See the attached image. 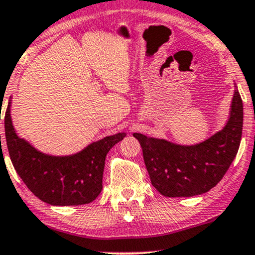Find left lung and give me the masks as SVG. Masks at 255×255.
Listing matches in <instances>:
<instances>
[{"label":"left lung","mask_w":255,"mask_h":255,"mask_svg":"<svg viewBox=\"0 0 255 255\" xmlns=\"http://www.w3.org/2000/svg\"><path fill=\"white\" fill-rule=\"evenodd\" d=\"M236 87L229 121L201 143L181 145L134 133L154 188L165 197H192L220 182L238 152L243 133V100Z\"/></svg>","instance_id":"1"}]
</instances>
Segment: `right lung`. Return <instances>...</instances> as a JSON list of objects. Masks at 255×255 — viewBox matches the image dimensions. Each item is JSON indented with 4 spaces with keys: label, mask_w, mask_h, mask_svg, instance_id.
I'll list each match as a JSON object with an SVG mask.
<instances>
[{
    "label": "right lung",
    "mask_w": 255,
    "mask_h": 255,
    "mask_svg": "<svg viewBox=\"0 0 255 255\" xmlns=\"http://www.w3.org/2000/svg\"><path fill=\"white\" fill-rule=\"evenodd\" d=\"M10 106L11 100L4 115L6 145L13 168L30 191L40 201L56 206L93 202L103 190L107 152L124 140L126 133L101 138L73 155H47L16 134Z\"/></svg>",
    "instance_id": "right-lung-1"
}]
</instances>
